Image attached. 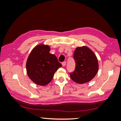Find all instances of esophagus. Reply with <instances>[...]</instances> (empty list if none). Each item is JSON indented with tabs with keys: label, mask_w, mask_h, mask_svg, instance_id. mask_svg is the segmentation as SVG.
<instances>
[{
	"label": "esophagus",
	"mask_w": 121,
	"mask_h": 121,
	"mask_svg": "<svg viewBox=\"0 0 121 121\" xmlns=\"http://www.w3.org/2000/svg\"><path fill=\"white\" fill-rule=\"evenodd\" d=\"M66 63H67V62L65 61H64V62H63V63H62V65H63V67H65V65H66Z\"/></svg>",
	"instance_id": "esophagus-1"
}]
</instances>
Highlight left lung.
<instances>
[{"instance_id":"left-lung-1","label":"left lung","mask_w":121,"mask_h":121,"mask_svg":"<svg viewBox=\"0 0 121 121\" xmlns=\"http://www.w3.org/2000/svg\"><path fill=\"white\" fill-rule=\"evenodd\" d=\"M75 71L69 73L71 79L78 84L90 81L97 74L98 63L95 54L87 46L78 47L74 53Z\"/></svg>"}]
</instances>
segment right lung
<instances>
[{
  "mask_svg": "<svg viewBox=\"0 0 121 121\" xmlns=\"http://www.w3.org/2000/svg\"><path fill=\"white\" fill-rule=\"evenodd\" d=\"M50 49V47L47 45H38L32 49L28 57L27 75L38 85L45 86L49 84L55 72L62 65L56 56L49 53Z\"/></svg>",
  "mask_w": 121,
  "mask_h": 121,
  "instance_id": "obj_1",
  "label": "right lung"
}]
</instances>
